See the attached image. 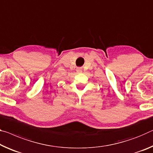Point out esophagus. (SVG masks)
Returning a JSON list of instances; mask_svg holds the SVG:
<instances>
[{"instance_id": "34e87169", "label": "esophagus", "mask_w": 153, "mask_h": 153, "mask_svg": "<svg viewBox=\"0 0 153 153\" xmlns=\"http://www.w3.org/2000/svg\"><path fill=\"white\" fill-rule=\"evenodd\" d=\"M77 71L78 72V73H81L82 71V68H80V67H78L77 69Z\"/></svg>"}]
</instances>
